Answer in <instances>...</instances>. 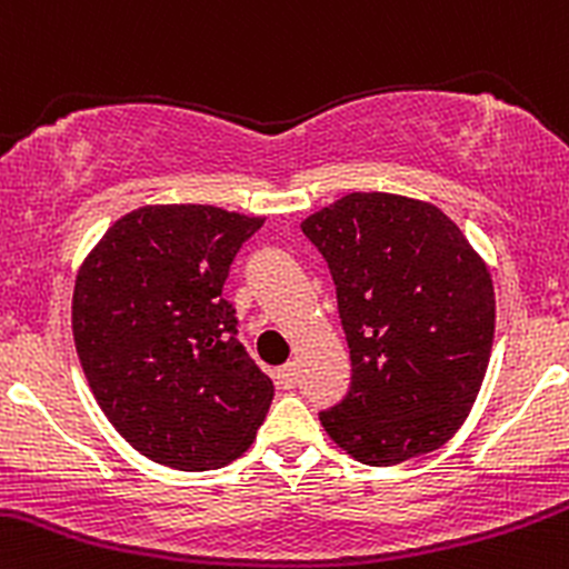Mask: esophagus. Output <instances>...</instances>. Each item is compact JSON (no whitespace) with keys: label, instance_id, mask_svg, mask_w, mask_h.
Listing matches in <instances>:
<instances>
[{"label":"esophagus","instance_id":"esophagus-1","mask_svg":"<svg viewBox=\"0 0 569 569\" xmlns=\"http://www.w3.org/2000/svg\"><path fill=\"white\" fill-rule=\"evenodd\" d=\"M277 383L282 386V389H296L298 383V367L296 365H284L277 370Z\"/></svg>","mask_w":569,"mask_h":569}]
</instances>
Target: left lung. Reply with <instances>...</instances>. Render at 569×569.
I'll return each instance as SVG.
<instances>
[{
	"label": "left lung",
	"instance_id": "obj_1",
	"mask_svg": "<svg viewBox=\"0 0 569 569\" xmlns=\"http://www.w3.org/2000/svg\"><path fill=\"white\" fill-rule=\"evenodd\" d=\"M337 284L350 389L320 425L365 466L436 452L471 411L493 348L488 262L441 208L353 191L301 221Z\"/></svg>",
	"mask_w": 569,
	"mask_h": 569
}]
</instances>
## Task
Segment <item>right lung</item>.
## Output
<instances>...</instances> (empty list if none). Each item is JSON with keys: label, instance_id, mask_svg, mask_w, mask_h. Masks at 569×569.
Listing matches in <instances>:
<instances>
[{"label": "right lung", "instance_id": "right-lung-1", "mask_svg": "<svg viewBox=\"0 0 569 569\" xmlns=\"http://www.w3.org/2000/svg\"><path fill=\"white\" fill-rule=\"evenodd\" d=\"M216 204H144L109 227L73 287V342L98 406L139 455L178 471L241 458L273 400L221 296L262 227Z\"/></svg>", "mask_w": 569, "mask_h": 569}]
</instances>
